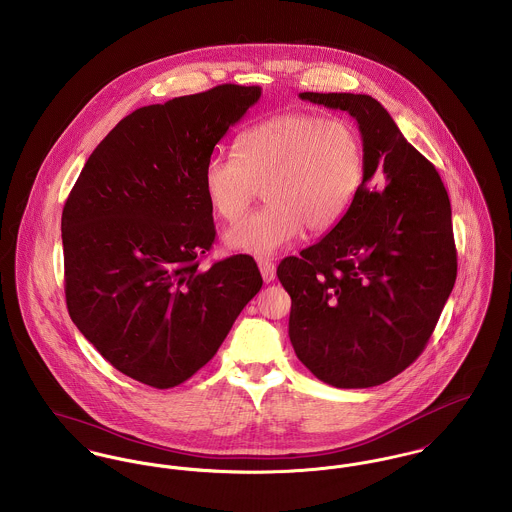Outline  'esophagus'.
<instances>
[{"label":"esophagus","mask_w":512,"mask_h":512,"mask_svg":"<svg viewBox=\"0 0 512 512\" xmlns=\"http://www.w3.org/2000/svg\"><path fill=\"white\" fill-rule=\"evenodd\" d=\"M257 265H259V271H261V276H263L265 282H273V280H275L276 267L271 259L259 257V259H257Z\"/></svg>","instance_id":"esophagus-1"}]
</instances>
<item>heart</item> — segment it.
I'll return each instance as SVG.
<instances>
[{
	"instance_id": "b5f03b06",
	"label": "heart",
	"mask_w": 512,
	"mask_h": 512,
	"mask_svg": "<svg viewBox=\"0 0 512 512\" xmlns=\"http://www.w3.org/2000/svg\"><path fill=\"white\" fill-rule=\"evenodd\" d=\"M366 150L353 122L314 113L267 118L237 138L236 158L214 154L202 169L212 212L236 222L259 187L267 204L226 232V245L251 255H273L306 228L335 230L360 195Z\"/></svg>"
}]
</instances>
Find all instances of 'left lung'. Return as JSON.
Masks as SVG:
<instances>
[{
  "instance_id": "obj_1",
  "label": "left lung",
  "mask_w": 512,
  "mask_h": 512,
  "mask_svg": "<svg viewBox=\"0 0 512 512\" xmlns=\"http://www.w3.org/2000/svg\"><path fill=\"white\" fill-rule=\"evenodd\" d=\"M356 118L366 150L360 195L345 220L276 276L292 298L294 353L321 382L372 388L417 360L454 288L452 210L433 163L370 95L300 93ZM380 170L389 185L368 186Z\"/></svg>"
}]
</instances>
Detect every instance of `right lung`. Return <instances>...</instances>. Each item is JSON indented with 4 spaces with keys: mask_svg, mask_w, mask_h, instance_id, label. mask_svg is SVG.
I'll list each match as a JSON object with an SVG mask.
<instances>
[{
    "mask_svg": "<svg viewBox=\"0 0 512 512\" xmlns=\"http://www.w3.org/2000/svg\"><path fill=\"white\" fill-rule=\"evenodd\" d=\"M259 97L257 85L224 83L136 109L93 150L64 204L70 317L146 386L189 380L263 286L249 255L198 267L216 237L204 163Z\"/></svg>",
    "mask_w": 512,
    "mask_h": 512,
    "instance_id": "1",
    "label": "right lung"
}]
</instances>
